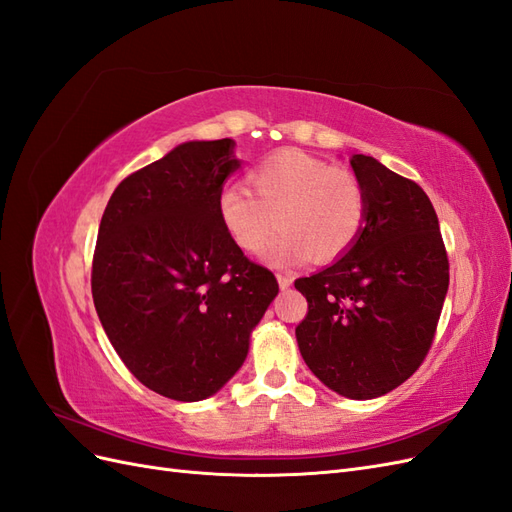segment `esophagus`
<instances>
[{"label":"esophagus","mask_w":512,"mask_h":512,"mask_svg":"<svg viewBox=\"0 0 512 512\" xmlns=\"http://www.w3.org/2000/svg\"><path fill=\"white\" fill-rule=\"evenodd\" d=\"M277 284H280V288H282V290H286V288H290V286H292V277L282 275V273H277Z\"/></svg>","instance_id":"esophagus-1"}]
</instances>
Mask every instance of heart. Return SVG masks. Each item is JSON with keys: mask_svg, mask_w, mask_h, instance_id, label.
I'll return each mask as SVG.
<instances>
[{"mask_svg": "<svg viewBox=\"0 0 512 512\" xmlns=\"http://www.w3.org/2000/svg\"><path fill=\"white\" fill-rule=\"evenodd\" d=\"M250 183L254 192L230 183L218 196L220 222L247 254L265 250L277 222L282 230L269 247V260L277 265L305 256L329 262L361 237L367 196L361 181L344 168L284 149L256 164Z\"/></svg>", "mask_w": 512, "mask_h": 512, "instance_id": "1", "label": "heart"}]
</instances>
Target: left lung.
<instances>
[{
  "label": "left lung",
  "instance_id": "1",
  "mask_svg": "<svg viewBox=\"0 0 512 512\" xmlns=\"http://www.w3.org/2000/svg\"><path fill=\"white\" fill-rule=\"evenodd\" d=\"M350 164L367 196L365 226L331 267L294 282L307 299L297 342L331 391L374 399L425 361L448 290V256L421 185L363 153Z\"/></svg>",
  "mask_w": 512,
  "mask_h": 512
}]
</instances>
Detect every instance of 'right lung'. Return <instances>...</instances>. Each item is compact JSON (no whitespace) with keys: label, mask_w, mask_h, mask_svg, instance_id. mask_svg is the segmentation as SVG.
<instances>
[{"label":"right lung","mask_w":512,"mask_h":512,"mask_svg":"<svg viewBox=\"0 0 512 512\" xmlns=\"http://www.w3.org/2000/svg\"><path fill=\"white\" fill-rule=\"evenodd\" d=\"M235 143L190 141L123 179L104 209L91 294L119 359L147 389L200 401L237 374L275 275L228 237L218 196Z\"/></svg>","instance_id":"obj_1"}]
</instances>
